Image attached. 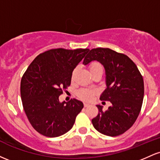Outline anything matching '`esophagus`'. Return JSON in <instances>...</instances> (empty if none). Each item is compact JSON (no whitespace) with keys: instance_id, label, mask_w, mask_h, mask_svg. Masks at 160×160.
<instances>
[{"instance_id":"obj_1","label":"esophagus","mask_w":160,"mask_h":160,"mask_svg":"<svg viewBox=\"0 0 160 160\" xmlns=\"http://www.w3.org/2000/svg\"><path fill=\"white\" fill-rule=\"evenodd\" d=\"M89 104H87V103H84V107H85V108L89 107Z\"/></svg>"}]
</instances>
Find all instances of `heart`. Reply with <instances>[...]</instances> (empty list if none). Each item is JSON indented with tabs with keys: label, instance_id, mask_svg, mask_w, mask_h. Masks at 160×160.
Masks as SVG:
<instances>
[{
	"label": "heart",
	"instance_id": "b5f03b06",
	"mask_svg": "<svg viewBox=\"0 0 160 160\" xmlns=\"http://www.w3.org/2000/svg\"><path fill=\"white\" fill-rule=\"evenodd\" d=\"M98 68H102V65H101L99 62H92V63H91L90 65H89L90 71H95V70L98 69ZM75 71H76V70H74V72H73L72 77H74ZM96 92H97V90H95V89H86V88H82V89H79L78 92H77V95H78L79 98L82 99V100L89 102V101H91L92 99L93 96H94V95Z\"/></svg>",
	"mask_w": 160,
	"mask_h": 160
}]
</instances>
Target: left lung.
<instances>
[{
  "label": "left lung",
  "instance_id": "obj_1",
  "mask_svg": "<svg viewBox=\"0 0 160 160\" xmlns=\"http://www.w3.org/2000/svg\"><path fill=\"white\" fill-rule=\"evenodd\" d=\"M94 60L100 62L106 71L107 88L100 99L109 101L112 105L107 111L97 105L98 113L92 122L99 132L118 136L133 126L140 113L144 93L143 77L131 58L109 48L89 50L83 64Z\"/></svg>",
  "mask_w": 160,
  "mask_h": 160
}]
</instances>
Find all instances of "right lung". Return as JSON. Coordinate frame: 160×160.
<instances>
[{
	"instance_id": "1",
	"label": "right lung",
	"mask_w": 160,
	"mask_h": 160,
	"mask_svg": "<svg viewBox=\"0 0 160 160\" xmlns=\"http://www.w3.org/2000/svg\"><path fill=\"white\" fill-rule=\"evenodd\" d=\"M89 49H52L38 55L21 80L24 111L32 127L55 138L68 132L83 108L76 98L60 103L58 97L71 85L72 72Z\"/></svg>"
}]
</instances>
